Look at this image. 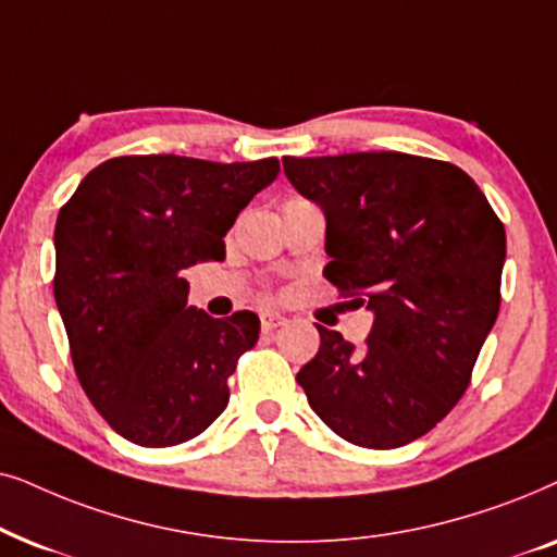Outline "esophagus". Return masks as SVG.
Returning <instances> with one entry per match:
<instances>
[{"label":"esophagus","mask_w":557,"mask_h":557,"mask_svg":"<svg viewBox=\"0 0 557 557\" xmlns=\"http://www.w3.org/2000/svg\"><path fill=\"white\" fill-rule=\"evenodd\" d=\"M287 318L280 315V313H262V331L270 333L274 329H280V325H285Z\"/></svg>","instance_id":"obj_1"}]
</instances>
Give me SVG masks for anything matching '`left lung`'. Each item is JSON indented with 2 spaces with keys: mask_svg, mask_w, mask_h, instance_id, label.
<instances>
[{
  "mask_svg": "<svg viewBox=\"0 0 557 557\" xmlns=\"http://www.w3.org/2000/svg\"><path fill=\"white\" fill-rule=\"evenodd\" d=\"M325 213V280L374 313L364 348L318 325L298 372L318 418L361 448H399L463 397L499 315L507 234L461 168L405 152L283 158Z\"/></svg>",
  "mask_w": 557,
  "mask_h": 557,
  "instance_id": "obj_1",
  "label": "left lung"
}]
</instances>
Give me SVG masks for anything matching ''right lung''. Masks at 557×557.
<instances>
[{
  "instance_id": "obj_1",
  "label": "right lung",
  "mask_w": 557,
  "mask_h": 557,
  "mask_svg": "<svg viewBox=\"0 0 557 557\" xmlns=\"http://www.w3.org/2000/svg\"><path fill=\"white\" fill-rule=\"evenodd\" d=\"M277 173V158L124 154L94 168L58 213L53 293L71 359L122 438L177 446L224 412L259 318L190 308L183 270L226 257V232Z\"/></svg>"
}]
</instances>
